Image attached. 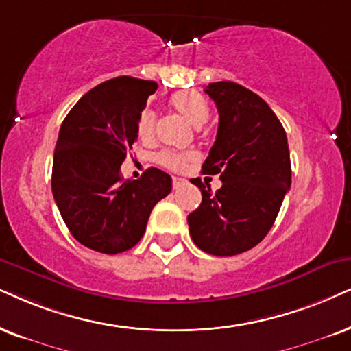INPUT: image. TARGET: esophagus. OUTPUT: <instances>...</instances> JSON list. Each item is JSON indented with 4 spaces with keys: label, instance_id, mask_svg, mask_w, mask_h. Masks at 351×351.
<instances>
[{
    "label": "esophagus",
    "instance_id": "1",
    "mask_svg": "<svg viewBox=\"0 0 351 351\" xmlns=\"http://www.w3.org/2000/svg\"><path fill=\"white\" fill-rule=\"evenodd\" d=\"M184 183H186L184 178H178V176H173V188H175V189L181 188V186H183Z\"/></svg>",
    "mask_w": 351,
    "mask_h": 351
}]
</instances>
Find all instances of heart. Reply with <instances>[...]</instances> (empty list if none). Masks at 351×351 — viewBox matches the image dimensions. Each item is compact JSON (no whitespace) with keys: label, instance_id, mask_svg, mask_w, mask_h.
I'll use <instances>...</instances> for the list:
<instances>
[{"label":"heart","instance_id":"obj_1","mask_svg":"<svg viewBox=\"0 0 351 351\" xmlns=\"http://www.w3.org/2000/svg\"><path fill=\"white\" fill-rule=\"evenodd\" d=\"M170 105L186 121L196 128L202 126L208 118L207 101L196 90L176 92V94L171 95ZM155 123H157V118H155L152 110L145 108L141 112L139 118H137V136H139V139L145 141V143L154 139ZM196 158L197 155L194 152H175V150H163L157 155V162L171 171H183L186 167L196 162Z\"/></svg>","mask_w":351,"mask_h":351}]
</instances>
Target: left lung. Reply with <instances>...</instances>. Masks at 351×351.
Instances as JSON below:
<instances>
[{"mask_svg":"<svg viewBox=\"0 0 351 351\" xmlns=\"http://www.w3.org/2000/svg\"><path fill=\"white\" fill-rule=\"evenodd\" d=\"M204 92L219 110V130L202 171L220 175L221 188L212 193L199 178L191 180L202 202L188 215L189 234L208 254H241L265 238L290 189L287 134L270 106L250 88L221 81Z\"/></svg>","mask_w":351,"mask_h":351,"instance_id":"left-lung-1","label":"left lung"}]
</instances>
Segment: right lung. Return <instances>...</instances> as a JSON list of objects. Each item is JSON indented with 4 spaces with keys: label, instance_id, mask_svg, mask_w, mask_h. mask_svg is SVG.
<instances>
[{
    "label": "right lung",
    "instance_id": "add662e5",
    "mask_svg": "<svg viewBox=\"0 0 351 351\" xmlns=\"http://www.w3.org/2000/svg\"><path fill=\"white\" fill-rule=\"evenodd\" d=\"M157 87L130 76L110 79L88 90L61 124L53 197L71 234L104 254L136 246L154 206L171 191L170 175L158 168L132 181L119 175L137 139V118Z\"/></svg>",
    "mask_w": 351,
    "mask_h": 351
}]
</instances>
